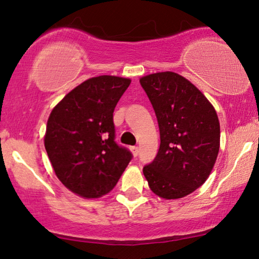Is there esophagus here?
Returning <instances> with one entry per match:
<instances>
[{"instance_id":"esophagus-1","label":"esophagus","mask_w":259,"mask_h":259,"mask_svg":"<svg viewBox=\"0 0 259 259\" xmlns=\"http://www.w3.org/2000/svg\"><path fill=\"white\" fill-rule=\"evenodd\" d=\"M130 150L132 151V153H133L134 157H137V155L139 154V147H138V146H132V147H130Z\"/></svg>"}]
</instances>
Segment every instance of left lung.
I'll return each instance as SVG.
<instances>
[{
    "instance_id": "left-lung-1",
    "label": "left lung",
    "mask_w": 259,
    "mask_h": 259,
    "mask_svg": "<svg viewBox=\"0 0 259 259\" xmlns=\"http://www.w3.org/2000/svg\"><path fill=\"white\" fill-rule=\"evenodd\" d=\"M157 115L160 147L143 168L157 196L178 199L203 185L219 152L221 127L213 106L185 77L173 72L140 79Z\"/></svg>"
}]
</instances>
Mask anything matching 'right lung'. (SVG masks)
<instances>
[{"mask_svg":"<svg viewBox=\"0 0 259 259\" xmlns=\"http://www.w3.org/2000/svg\"><path fill=\"white\" fill-rule=\"evenodd\" d=\"M131 83L112 75L92 77L69 92L53 109L45 147L55 175L84 198L108 193L132 153L115 143L113 112Z\"/></svg>","mask_w":259,"mask_h":259,"instance_id":"1","label":"right lung"}]
</instances>
